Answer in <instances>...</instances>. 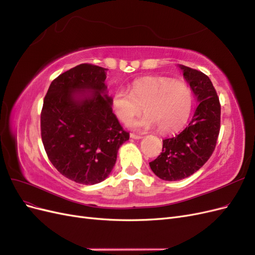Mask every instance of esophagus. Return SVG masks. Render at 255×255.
I'll list each match as a JSON object with an SVG mask.
<instances>
[{
    "instance_id": "1",
    "label": "esophagus",
    "mask_w": 255,
    "mask_h": 255,
    "mask_svg": "<svg viewBox=\"0 0 255 255\" xmlns=\"http://www.w3.org/2000/svg\"><path fill=\"white\" fill-rule=\"evenodd\" d=\"M130 138H133V139H141L142 136L141 135H137V134H134V133H130Z\"/></svg>"
}]
</instances>
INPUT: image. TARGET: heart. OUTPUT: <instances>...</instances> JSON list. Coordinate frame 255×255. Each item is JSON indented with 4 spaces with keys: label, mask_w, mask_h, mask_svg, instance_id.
Instances as JSON below:
<instances>
[{
    "label": "heart",
    "mask_w": 255,
    "mask_h": 255,
    "mask_svg": "<svg viewBox=\"0 0 255 255\" xmlns=\"http://www.w3.org/2000/svg\"><path fill=\"white\" fill-rule=\"evenodd\" d=\"M116 116L128 125L142 111L146 114L132 123L137 129L157 128L159 133L168 134L180 129L188 120L194 94L189 85L166 76H150L135 81L129 92L116 89L112 98Z\"/></svg>",
    "instance_id": "b5f03b06"
}]
</instances>
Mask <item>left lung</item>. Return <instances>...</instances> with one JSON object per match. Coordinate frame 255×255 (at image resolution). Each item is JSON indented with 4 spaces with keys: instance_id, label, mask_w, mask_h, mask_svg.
Listing matches in <instances>:
<instances>
[{
    "instance_id": "left-lung-1",
    "label": "left lung",
    "mask_w": 255,
    "mask_h": 255,
    "mask_svg": "<svg viewBox=\"0 0 255 255\" xmlns=\"http://www.w3.org/2000/svg\"><path fill=\"white\" fill-rule=\"evenodd\" d=\"M199 102L189 125L163 140V152L150 163L164 181H180L197 172L212 156L220 130L221 106L210 78L203 72L179 65Z\"/></svg>"
}]
</instances>
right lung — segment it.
<instances>
[{"instance_id":"right-lung-1","label":"right lung","mask_w":255,"mask_h":255,"mask_svg":"<svg viewBox=\"0 0 255 255\" xmlns=\"http://www.w3.org/2000/svg\"><path fill=\"white\" fill-rule=\"evenodd\" d=\"M106 70L91 64L76 66L53 80L43 100L44 150L61 174L79 184L104 181L120 145L129 138L106 95Z\"/></svg>"}]
</instances>
